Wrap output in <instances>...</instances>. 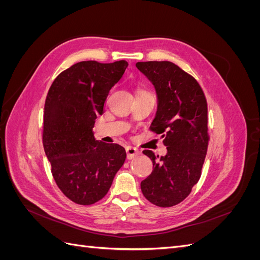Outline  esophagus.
<instances>
[{"mask_svg":"<svg viewBox=\"0 0 260 260\" xmlns=\"http://www.w3.org/2000/svg\"><path fill=\"white\" fill-rule=\"evenodd\" d=\"M125 152H127L128 159H133V158H136L137 156L140 155L139 149L137 147H133V146H127V148H125Z\"/></svg>","mask_w":260,"mask_h":260,"instance_id":"obj_1","label":"esophagus"}]
</instances>
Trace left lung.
Listing matches in <instances>:
<instances>
[{
	"label": "left lung",
	"mask_w": 260,
	"mask_h": 260,
	"mask_svg": "<svg viewBox=\"0 0 260 260\" xmlns=\"http://www.w3.org/2000/svg\"><path fill=\"white\" fill-rule=\"evenodd\" d=\"M137 68L154 85L157 112L152 131L161 135L167 154H143L153 171L141 182L147 201L159 207L182 202L199 182L208 147L207 102L199 82L171 61H139Z\"/></svg>",
	"instance_id": "1"
}]
</instances>
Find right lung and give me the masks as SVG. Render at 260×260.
Listing matches in <instances>:
<instances>
[{
	"label": "right lung",
	"mask_w": 260,
	"mask_h": 260,
	"mask_svg": "<svg viewBox=\"0 0 260 260\" xmlns=\"http://www.w3.org/2000/svg\"><path fill=\"white\" fill-rule=\"evenodd\" d=\"M128 62H77L60 73L48 92L43 115V147L59 190L79 205L102 200L125 160L119 144L94 138L109 91Z\"/></svg>",
	"instance_id": "right-lung-1"
}]
</instances>
